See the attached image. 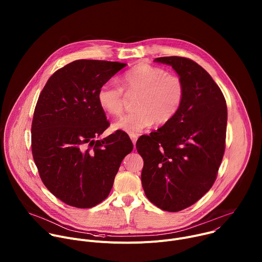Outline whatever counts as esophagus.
I'll return each instance as SVG.
<instances>
[{
  "label": "esophagus",
  "instance_id": "34e87169",
  "mask_svg": "<svg viewBox=\"0 0 262 262\" xmlns=\"http://www.w3.org/2000/svg\"><path fill=\"white\" fill-rule=\"evenodd\" d=\"M129 137H130V139H132V142H133V144H134V145H136V143H137V140H138V135L132 134V135H129Z\"/></svg>",
  "mask_w": 262,
  "mask_h": 262
}]
</instances>
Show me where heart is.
I'll use <instances>...</instances> for the list:
<instances>
[{
  "label": "heart",
  "mask_w": 262,
  "mask_h": 262,
  "mask_svg": "<svg viewBox=\"0 0 262 262\" xmlns=\"http://www.w3.org/2000/svg\"><path fill=\"white\" fill-rule=\"evenodd\" d=\"M121 83L128 92H137V111L123 115L113 128L127 134H137L150 126L166 124L178 113L184 99L182 80L148 63H139L126 71ZM97 102L105 113L118 116L122 113L124 97L122 90L111 84H103L97 91Z\"/></svg>",
  "instance_id": "1"
}]
</instances>
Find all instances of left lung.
<instances>
[{"label":"left lung","instance_id":"left-lung-1","mask_svg":"<svg viewBox=\"0 0 262 262\" xmlns=\"http://www.w3.org/2000/svg\"><path fill=\"white\" fill-rule=\"evenodd\" d=\"M155 62L172 66L185 93L172 120L137 141L144 161L141 181L149 201L179 211L197 202L215 180L225 151L227 105L208 72L193 60L173 56Z\"/></svg>","mask_w":262,"mask_h":262}]
</instances>
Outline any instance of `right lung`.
Segmentation results:
<instances>
[{
  "label": "right lung",
  "instance_id": "obj_1",
  "mask_svg": "<svg viewBox=\"0 0 262 262\" xmlns=\"http://www.w3.org/2000/svg\"><path fill=\"white\" fill-rule=\"evenodd\" d=\"M127 64L77 60L57 70L37 101L32 154L48 190L67 205L90 208L110 194L121 162L133 150L123 132L107 128L97 91Z\"/></svg>",
  "mask_w": 262,
  "mask_h": 262
}]
</instances>
